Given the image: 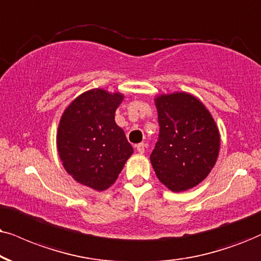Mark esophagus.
<instances>
[{
  "instance_id": "1",
  "label": "esophagus",
  "mask_w": 261,
  "mask_h": 261,
  "mask_svg": "<svg viewBox=\"0 0 261 261\" xmlns=\"http://www.w3.org/2000/svg\"><path fill=\"white\" fill-rule=\"evenodd\" d=\"M136 149H137V151L140 154H143L144 150H146V144H144V143H138L137 146H136Z\"/></svg>"
}]
</instances>
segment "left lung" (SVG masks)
<instances>
[{
	"mask_svg": "<svg viewBox=\"0 0 261 261\" xmlns=\"http://www.w3.org/2000/svg\"><path fill=\"white\" fill-rule=\"evenodd\" d=\"M159 138L150 163L155 174L171 191H186L208 176L220 147L218 126L199 98L188 92L155 97Z\"/></svg>",
	"mask_w": 261,
	"mask_h": 261,
	"instance_id": "obj_1",
	"label": "left lung"
}]
</instances>
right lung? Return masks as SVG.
I'll list each match as a JSON object with an SVG mask.
<instances>
[{"label":"right lung","mask_w":261,"mask_h":261,"mask_svg":"<svg viewBox=\"0 0 261 261\" xmlns=\"http://www.w3.org/2000/svg\"><path fill=\"white\" fill-rule=\"evenodd\" d=\"M124 95L91 89L61 115L57 147L62 166L78 183L97 191L110 188L134 153L114 115Z\"/></svg>","instance_id":"obj_1"}]
</instances>
